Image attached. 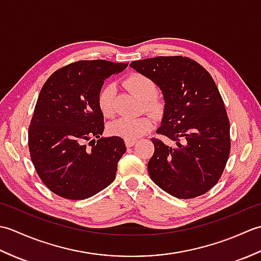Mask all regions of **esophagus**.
<instances>
[{
    "label": "esophagus",
    "mask_w": 261,
    "mask_h": 261,
    "mask_svg": "<svg viewBox=\"0 0 261 261\" xmlns=\"http://www.w3.org/2000/svg\"><path fill=\"white\" fill-rule=\"evenodd\" d=\"M124 142H125V146H126L127 148H130V147H132V146H135L136 140H124Z\"/></svg>",
    "instance_id": "esophagus-1"
}]
</instances>
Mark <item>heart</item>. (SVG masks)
I'll return each mask as SVG.
<instances>
[{
	"label": "heart",
	"instance_id": "obj_1",
	"mask_svg": "<svg viewBox=\"0 0 261 261\" xmlns=\"http://www.w3.org/2000/svg\"><path fill=\"white\" fill-rule=\"evenodd\" d=\"M124 86L143 101V108L153 116H160L164 113L165 104L163 98L157 95V84L150 77L132 73L124 80ZM115 86L113 84L104 85L98 92L97 107L101 113L111 118L114 115ZM152 120L150 116L142 115L136 119L121 118L113 121L109 125V132L112 136L124 140H136L151 130Z\"/></svg>",
	"mask_w": 261,
	"mask_h": 261
}]
</instances>
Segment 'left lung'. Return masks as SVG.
Masks as SVG:
<instances>
[{
    "instance_id": "8db88e82",
    "label": "left lung",
    "mask_w": 261,
    "mask_h": 261,
    "mask_svg": "<svg viewBox=\"0 0 261 261\" xmlns=\"http://www.w3.org/2000/svg\"><path fill=\"white\" fill-rule=\"evenodd\" d=\"M130 67L162 90L165 109L157 134L176 143L169 147L152 138L150 178L177 198L203 195L221 178L231 149L230 122L214 80L203 66L182 56L136 60Z\"/></svg>"
}]
</instances>
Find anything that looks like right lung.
<instances>
[{
  "label": "right lung",
  "mask_w": 261,
  "mask_h": 261,
  "mask_svg": "<svg viewBox=\"0 0 261 261\" xmlns=\"http://www.w3.org/2000/svg\"><path fill=\"white\" fill-rule=\"evenodd\" d=\"M126 67L80 60L55 71L42 86L29 126V150L40 179L58 196L85 199L114 180L126 148L122 138H101L104 116L97 95L108 77Z\"/></svg>",
  "instance_id": "obj_1"
}]
</instances>
